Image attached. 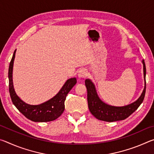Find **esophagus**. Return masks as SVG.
Segmentation results:
<instances>
[{"label": "esophagus", "instance_id": "1", "mask_svg": "<svg viewBox=\"0 0 154 154\" xmlns=\"http://www.w3.org/2000/svg\"><path fill=\"white\" fill-rule=\"evenodd\" d=\"M88 75V71L86 69H82L79 70V71L78 72V77L79 79H85Z\"/></svg>", "mask_w": 154, "mask_h": 154}]
</instances>
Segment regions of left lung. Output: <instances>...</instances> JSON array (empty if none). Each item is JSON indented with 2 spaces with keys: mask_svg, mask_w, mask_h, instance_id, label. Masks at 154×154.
Listing matches in <instances>:
<instances>
[{
  "mask_svg": "<svg viewBox=\"0 0 154 154\" xmlns=\"http://www.w3.org/2000/svg\"><path fill=\"white\" fill-rule=\"evenodd\" d=\"M142 63L143 65V76L145 81L144 89L143 90L141 95L137 100L126 106H116L104 103L99 98L94 83L90 79H85V84L88 91V107L91 113L96 119L108 122L124 120L137 110L140 104L143 103L145 94L146 67L144 60H142Z\"/></svg>",
  "mask_w": 154,
  "mask_h": 154,
  "instance_id": "obj_1",
  "label": "left lung"
}]
</instances>
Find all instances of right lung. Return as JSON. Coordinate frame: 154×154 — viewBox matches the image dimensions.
<instances>
[{
	"label": "right lung",
	"mask_w": 154,
	"mask_h": 154,
	"mask_svg": "<svg viewBox=\"0 0 154 154\" xmlns=\"http://www.w3.org/2000/svg\"><path fill=\"white\" fill-rule=\"evenodd\" d=\"M16 49L14 51L9 67V88L13 104L26 118L35 122H47L56 119L64 111V101L68 93L77 83L75 77L66 80L56 94L49 100L39 105H32L24 102L15 92L13 83V68Z\"/></svg>",
	"instance_id": "right-lung-1"
}]
</instances>
